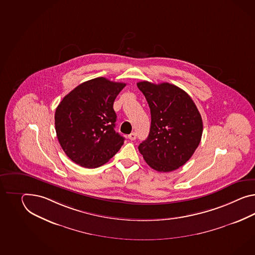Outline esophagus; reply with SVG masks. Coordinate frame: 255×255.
Masks as SVG:
<instances>
[{
	"label": "esophagus",
	"mask_w": 255,
	"mask_h": 255,
	"mask_svg": "<svg viewBox=\"0 0 255 255\" xmlns=\"http://www.w3.org/2000/svg\"><path fill=\"white\" fill-rule=\"evenodd\" d=\"M128 138L131 140V141H133V140H135L136 139V133L135 132H131L130 133L129 135H128Z\"/></svg>",
	"instance_id": "34e87169"
}]
</instances>
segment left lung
<instances>
[{"label": "left lung", "mask_w": 255, "mask_h": 255, "mask_svg": "<svg viewBox=\"0 0 255 255\" xmlns=\"http://www.w3.org/2000/svg\"><path fill=\"white\" fill-rule=\"evenodd\" d=\"M137 87L151 112L149 134L138 149L156 171L175 170L198 147L203 133L201 114L191 97L180 87L147 81L137 83Z\"/></svg>", "instance_id": "8db88e82"}]
</instances>
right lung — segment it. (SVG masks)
I'll return each mask as SVG.
<instances>
[{"label": "right lung", "instance_id": "add662e5", "mask_svg": "<svg viewBox=\"0 0 255 255\" xmlns=\"http://www.w3.org/2000/svg\"><path fill=\"white\" fill-rule=\"evenodd\" d=\"M125 86L98 77L82 83L60 102L55 112L57 138L72 161L98 168L122 147L125 137L114 130L113 103Z\"/></svg>", "mask_w": 255, "mask_h": 255}]
</instances>
